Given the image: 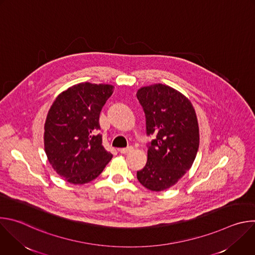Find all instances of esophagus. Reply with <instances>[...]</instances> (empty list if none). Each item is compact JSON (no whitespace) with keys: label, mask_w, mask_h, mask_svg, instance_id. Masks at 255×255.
<instances>
[{"label":"esophagus","mask_w":255,"mask_h":255,"mask_svg":"<svg viewBox=\"0 0 255 255\" xmlns=\"http://www.w3.org/2000/svg\"><path fill=\"white\" fill-rule=\"evenodd\" d=\"M132 149H133L132 146H128V147H126V148H120V149H119V152L122 153V154H125V153L131 151Z\"/></svg>","instance_id":"obj_1"}]
</instances>
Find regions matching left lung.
Masks as SVG:
<instances>
[{"instance_id": "obj_1", "label": "left lung", "mask_w": 255, "mask_h": 255, "mask_svg": "<svg viewBox=\"0 0 255 255\" xmlns=\"http://www.w3.org/2000/svg\"><path fill=\"white\" fill-rule=\"evenodd\" d=\"M146 120L147 162L137 171L139 183L153 192L166 190L189 170L199 148V125L192 103L174 89L157 84L138 90Z\"/></svg>"}]
</instances>
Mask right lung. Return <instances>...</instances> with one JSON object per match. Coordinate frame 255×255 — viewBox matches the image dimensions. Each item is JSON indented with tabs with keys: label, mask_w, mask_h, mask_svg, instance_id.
Returning <instances> with one entry per match:
<instances>
[{
	"label": "right lung",
	"mask_w": 255,
	"mask_h": 255,
	"mask_svg": "<svg viewBox=\"0 0 255 255\" xmlns=\"http://www.w3.org/2000/svg\"><path fill=\"white\" fill-rule=\"evenodd\" d=\"M113 86L82 83L53 102L44 126V148L53 169L68 183L95 179L113 157L102 141L99 119Z\"/></svg>",
	"instance_id": "obj_1"
}]
</instances>
